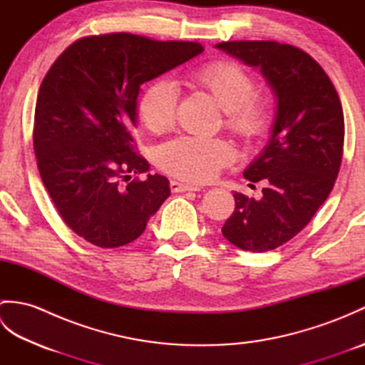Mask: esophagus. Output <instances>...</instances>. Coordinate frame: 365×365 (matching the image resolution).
<instances>
[{
	"mask_svg": "<svg viewBox=\"0 0 365 365\" xmlns=\"http://www.w3.org/2000/svg\"><path fill=\"white\" fill-rule=\"evenodd\" d=\"M169 187H170V191H174V192H183V191H200V187H197V185L182 183V182H177V180H170Z\"/></svg>",
	"mask_w": 365,
	"mask_h": 365,
	"instance_id": "esophagus-1",
	"label": "esophagus"
}]
</instances>
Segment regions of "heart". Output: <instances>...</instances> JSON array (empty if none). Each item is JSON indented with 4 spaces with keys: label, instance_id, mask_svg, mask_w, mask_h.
Listing matches in <instances>:
<instances>
[{
    "label": "heart",
    "instance_id": "1",
    "mask_svg": "<svg viewBox=\"0 0 365 365\" xmlns=\"http://www.w3.org/2000/svg\"><path fill=\"white\" fill-rule=\"evenodd\" d=\"M187 83L207 92L222 108L224 125L238 139L251 143L263 133L267 108L254 96V80L243 67L230 61H215L191 71ZM177 100L173 83L152 81L138 98V118L152 133H165L174 125ZM232 158L234 149L224 139L178 136L157 150V163L165 173L190 182L212 180Z\"/></svg>",
    "mask_w": 365,
    "mask_h": 365
}]
</instances>
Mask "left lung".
<instances>
[{"label": "left lung", "mask_w": 365, "mask_h": 365, "mask_svg": "<svg viewBox=\"0 0 365 365\" xmlns=\"http://www.w3.org/2000/svg\"><path fill=\"white\" fill-rule=\"evenodd\" d=\"M216 48L259 67L277 100L269 143L245 170L265 180L263 197L235 192L222 235L243 251L267 252L304 229L334 187L344 155L345 122L334 84L317 61L274 41L221 42Z\"/></svg>", "instance_id": "1"}]
</instances>
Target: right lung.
<instances>
[{
  "instance_id": "add662e5",
  "label": "right lung",
  "mask_w": 365,
  "mask_h": 365,
  "mask_svg": "<svg viewBox=\"0 0 365 365\" xmlns=\"http://www.w3.org/2000/svg\"><path fill=\"white\" fill-rule=\"evenodd\" d=\"M204 51L197 42L153 41L111 33L75 41L41 84L34 153L61 218L98 247H119L143 234L169 197L163 175L136 152L139 86Z\"/></svg>"
}]
</instances>
